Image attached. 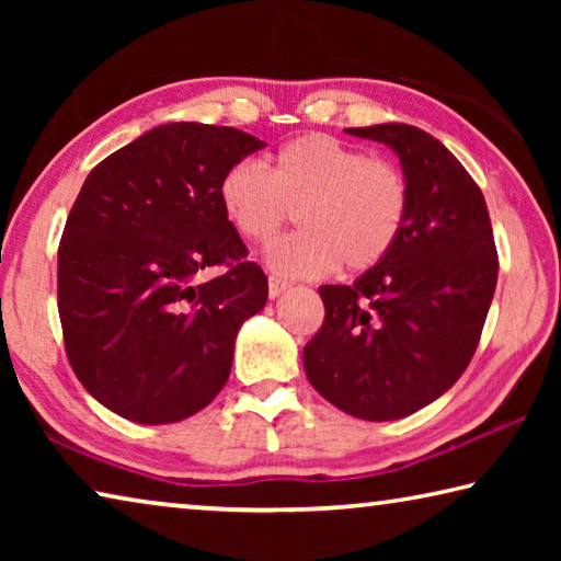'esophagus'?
Listing matches in <instances>:
<instances>
[{
	"instance_id": "34e87169",
	"label": "esophagus",
	"mask_w": 561,
	"mask_h": 561,
	"mask_svg": "<svg viewBox=\"0 0 561 561\" xmlns=\"http://www.w3.org/2000/svg\"><path fill=\"white\" fill-rule=\"evenodd\" d=\"M287 289H289L287 282H282V279H277V277H270V297H272V299L282 297V294L287 291Z\"/></svg>"
}]
</instances>
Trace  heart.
Returning <instances> with one entry per match:
<instances>
[{
	"instance_id": "heart-1",
	"label": "heart",
	"mask_w": 561,
	"mask_h": 561,
	"mask_svg": "<svg viewBox=\"0 0 561 561\" xmlns=\"http://www.w3.org/2000/svg\"><path fill=\"white\" fill-rule=\"evenodd\" d=\"M227 220L252 242H270L291 207L301 230L274 242L264 262L284 277H321L376 267L401 234L408 185L401 170L327 133L282 146L272 170L240 160L222 175Z\"/></svg>"
}]
</instances>
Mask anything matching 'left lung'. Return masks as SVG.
Segmentation results:
<instances>
[{"label":"left lung","mask_w":561,"mask_h":561,"mask_svg":"<svg viewBox=\"0 0 561 561\" xmlns=\"http://www.w3.org/2000/svg\"><path fill=\"white\" fill-rule=\"evenodd\" d=\"M346 133L398 156L408 215L376 267L319 287L327 317L304 346V371L339 411L398 421L468 368L497 284L495 237L480 187L431 133L408 123Z\"/></svg>","instance_id":"obj_1"}]
</instances>
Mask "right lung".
I'll list each match as a JSON object with an SVG mask.
<instances>
[{"mask_svg":"<svg viewBox=\"0 0 561 561\" xmlns=\"http://www.w3.org/2000/svg\"><path fill=\"white\" fill-rule=\"evenodd\" d=\"M264 146L237 128L165 123L101 160L76 197L59 247L66 356L126 421H185L230 378L237 334L270 289L220 183ZM215 263L228 272L203 283Z\"/></svg>","mask_w":561,"mask_h":561,"instance_id":"obj_1","label":"right lung"}]
</instances>
